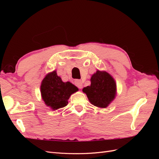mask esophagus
I'll use <instances>...</instances> for the list:
<instances>
[{"label":"esophagus","mask_w":159,"mask_h":159,"mask_svg":"<svg viewBox=\"0 0 159 159\" xmlns=\"http://www.w3.org/2000/svg\"><path fill=\"white\" fill-rule=\"evenodd\" d=\"M74 83H75V85L76 86H78V88L82 89V88H83V82L81 80H75V81H74Z\"/></svg>","instance_id":"34e87169"}]
</instances>
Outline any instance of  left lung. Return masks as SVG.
<instances>
[{"label": "left lung", "instance_id": "obj_1", "mask_svg": "<svg viewBox=\"0 0 159 159\" xmlns=\"http://www.w3.org/2000/svg\"><path fill=\"white\" fill-rule=\"evenodd\" d=\"M82 91L94 106L106 108L116 97L117 84L108 72L98 70L91 75V85Z\"/></svg>", "mask_w": 159, "mask_h": 159}]
</instances>
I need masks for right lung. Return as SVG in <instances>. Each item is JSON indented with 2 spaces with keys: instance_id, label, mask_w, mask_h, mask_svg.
Masks as SVG:
<instances>
[{
  "instance_id": "1",
  "label": "right lung",
  "mask_w": 159,
  "mask_h": 159,
  "mask_svg": "<svg viewBox=\"0 0 159 159\" xmlns=\"http://www.w3.org/2000/svg\"><path fill=\"white\" fill-rule=\"evenodd\" d=\"M77 91L78 88L70 81L64 82L56 70L48 74L40 85L42 99L52 110L66 106L71 95Z\"/></svg>"
}]
</instances>
